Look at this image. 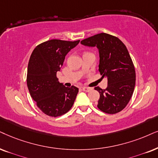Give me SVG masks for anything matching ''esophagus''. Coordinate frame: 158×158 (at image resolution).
<instances>
[{
	"mask_svg": "<svg viewBox=\"0 0 158 158\" xmlns=\"http://www.w3.org/2000/svg\"><path fill=\"white\" fill-rule=\"evenodd\" d=\"M82 89H83V91H85V92H89L93 89V88H91V87H83Z\"/></svg>",
	"mask_w": 158,
	"mask_h": 158,
	"instance_id": "esophagus-1",
	"label": "esophagus"
}]
</instances>
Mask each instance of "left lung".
<instances>
[{"mask_svg":"<svg viewBox=\"0 0 158 158\" xmlns=\"http://www.w3.org/2000/svg\"><path fill=\"white\" fill-rule=\"evenodd\" d=\"M81 44L98 49V71L107 78L105 89L95 87L100 93L98 108L109 114L119 112L131 100L135 85V67L126 47L117 37L105 33L84 39Z\"/></svg>","mask_w":158,"mask_h":158,"instance_id":"left-lung-1","label":"left lung"}]
</instances>
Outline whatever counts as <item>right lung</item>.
I'll return each mask as SVG.
<instances>
[{"label":"right lung","instance_id":"add662e5","mask_svg":"<svg viewBox=\"0 0 158 158\" xmlns=\"http://www.w3.org/2000/svg\"><path fill=\"white\" fill-rule=\"evenodd\" d=\"M52 39L40 44L30 57L27 85L32 98L45 114L57 117L71 109L79 89L65 87L58 81L57 72L60 70L68 52L79 43Z\"/></svg>","mask_w":158,"mask_h":158}]
</instances>
